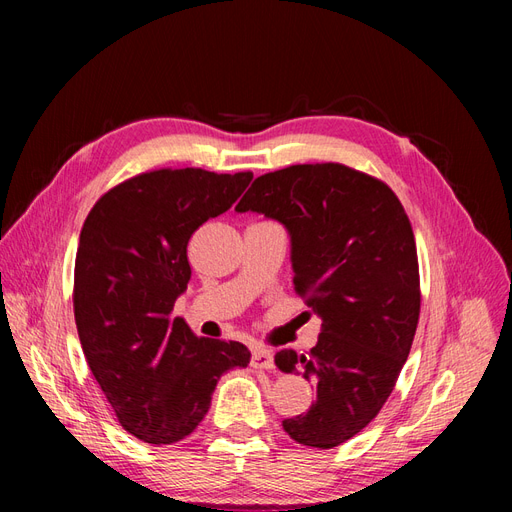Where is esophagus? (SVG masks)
I'll list each match as a JSON object with an SVG mask.
<instances>
[{"label": "esophagus", "instance_id": "esophagus-1", "mask_svg": "<svg viewBox=\"0 0 512 512\" xmlns=\"http://www.w3.org/2000/svg\"><path fill=\"white\" fill-rule=\"evenodd\" d=\"M252 367L273 369V352L265 346H254L252 348Z\"/></svg>", "mask_w": 512, "mask_h": 512}]
</instances>
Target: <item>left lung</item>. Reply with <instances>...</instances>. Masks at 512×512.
<instances>
[{
    "label": "left lung",
    "instance_id": "obj_1",
    "mask_svg": "<svg viewBox=\"0 0 512 512\" xmlns=\"http://www.w3.org/2000/svg\"><path fill=\"white\" fill-rule=\"evenodd\" d=\"M235 211L288 230L294 288L322 320L309 354H275L284 374L316 384L312 408L282 425L299 444L339 446L380 412L412 348L421 288L408 215L389 185L333 162L262 175Z\"/></svg>",
    "mask_w": 512,
    "mask_h": 512
}]
</instances>
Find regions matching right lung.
Listing matches in <instances>:
<instances>
[{
  "instance_id": "1",
  "label": "right lung",
  "mask_w": 512,
  "mask_h": 512,
  "mask_svg": "<svg viewBox=\"0 0 512 512\" xmlns=\"http://www.w3.org/2000/svg\"><path fill=\"white\" fill-rule=\"evenodd\" d=\"M252 177L153 170L106 192L83 224L76 329L117 421L147 444L190 436L224 371L250 363L243 344L196 337L170 312L192 275V232L228 211Z\"/></svg>"
}]
</instances>
